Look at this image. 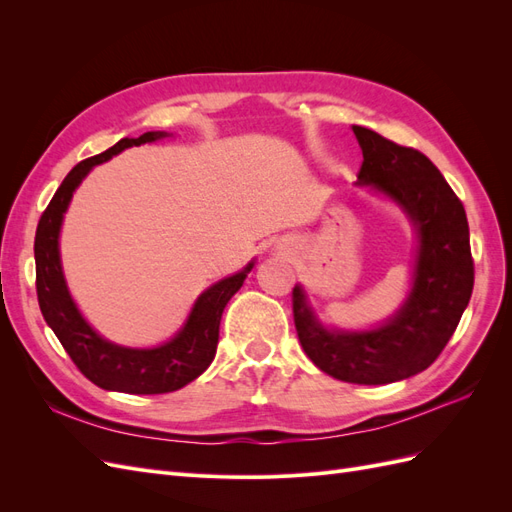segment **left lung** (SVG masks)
<instances>
[{
    "instance_id": "obj_1",
    "label": "left lung",
    "mask_w": 512,
    "mask_h": 512,
    "mask_svg": "<svg viewBox=\"0 0 512 512\" xmlns=\"http://www.w3.org/2000/svg\"><path fill=\"white\" fill-rule=\"evenodd\" d=\"M352 130L363 149L356 183L391 196L416 226L414 286L399 314L374 331L320 327L299 286L292 290V314L305 354L324 374L389 384L427 369L453 337L474 288L470 228L461 200L425 153L363 126Z\"/></svg>"
}]
</instances>
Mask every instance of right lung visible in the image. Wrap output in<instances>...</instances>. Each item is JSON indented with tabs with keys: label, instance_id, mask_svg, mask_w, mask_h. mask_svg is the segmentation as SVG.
I'll return each instance as SVG.
<instances>
[{
	"label": "right lung",
	"instance_id": "add662e5",
	"mask_svg": "<svg viewBox=\"0 0 512 512\" xmlns=\"http://www.w3.org/2000/svg\"><path fill=\"white\" fill-rule=\"evenodd\" d=\"M166 136L164 132H145L138 138H121L111 149L94 158L76 164L68 177L61 181L49 207L44 209L36 228V292L40 312L46 324L70 354L72 363L81 374L104 391H119L132 395L173 393L196 380L211 365L220 337V320L226 303L241 286L245 275L252 271L250 262L241 273L226 277L200 294L192 314L175 339L151 350L121 348L102 339L79 314L72 303L59 262V228L72 192L79 188L91 168L111 160L119 151L151 143Z\"/></svg>",
	"mask_w": 512,
	"mask_h": 512
}]
</instances>
